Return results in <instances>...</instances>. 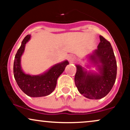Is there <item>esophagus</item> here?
I'll use <instances>...</instances> for the list:
<instances>
[{
    "label": "esophagus",
    "mask_w": 130,
    "mask_h": 130,
    "mask_svg": "<svg viewBox=\"0 0 130 130\" xmlns=\"http://www.w3.org/2000/svg\"><path fill=\"white\" fill-rule=\"evenodd\" d=\"M68 60H70V62H73L74 60V57L73 56H68Z\"/></svg>",
    "instance_id": "esophagus-1"
}]
</instances>
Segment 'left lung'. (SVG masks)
<instances>
[{
  "instance_id": "8db88e82",
  "label": "left lung",
  "mask_w": 130,
  "mask_h": 130,
  "mask_svg": "<svg viewBox=\"0 0 130 130\" xmlns=\"http://www.w3.org/2000/svg\"><path fill=\"white\" fill-rule=\"evenodd\" d=\"M98 49L89 59L98 73L87 71L84 67L76 65L74 83L77 90L85 97L98 100L104 97L114 86L117 75V62L109 41L101 35Z\"/></svg>"
}]
</instances>
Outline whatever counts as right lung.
<instances>
[{
    "mask_svg": "<svg viewBox=\"0 0 130 130\" xmlns=\"http://www.w3.org/2000/svg\"><path fill=\"white\" fill-rule=\"evenodd\" d=\"M30 38L27 35L22 40L21 45L15 55L13 65V73L18 85L28 96L40 97L50 95L56 87L58 77L69 64L67 60L56 64L50 70L40 75H30L22 71L21 66V58L25 50L26 44Z\"/></svg>",
    "mask_w": 130,
    "mask_h": 130,
    "instance_id": "add662e5",
    "label": "right lung"
}]
</instances>
